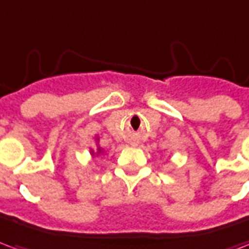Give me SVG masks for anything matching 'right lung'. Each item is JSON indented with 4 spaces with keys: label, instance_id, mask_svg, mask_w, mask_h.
<instances>
[{
    "label": "right lung",
    "instance_id": "obj_1",
    "mask_svg": "<svg viewBox=\"0 0 249 249\" xmlns=\"http://www.w3.org/2000/svg\"><path fill=\"white\" fill-rule=\"evenodd\" d=\"M97 153H101V148H98ZM92 155H94V152H93V151H92Z\"/></svg>",
    "mask_w": 249,
    "mask_h": 249
}]
</instances>
